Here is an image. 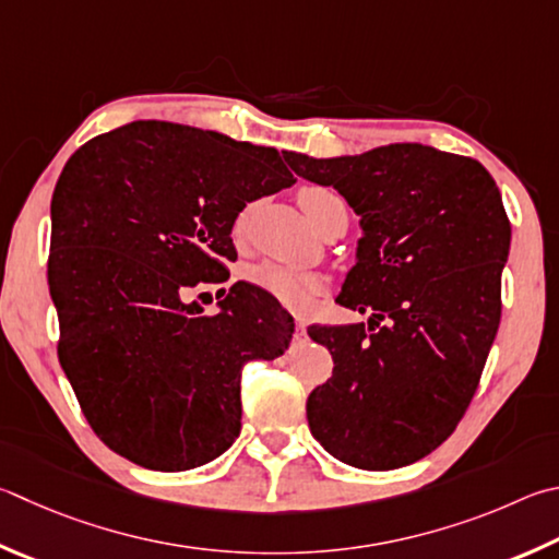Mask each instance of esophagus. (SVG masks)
<instances>
[{"mask_svg":"<svg viewBox=\"0 0 559 559\" xmlns=\"http://www.w3.org/2000/svg\"><path fill=\"white\" fill-rule=\"evenodd\" d=\"M302 334H306V322L296 320V337H302Z\"/></svg>","mask_w":559,"mask_h":559,"instance_id":"esophagus-1","label":"esophagus"}]
</instances>
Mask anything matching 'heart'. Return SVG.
<instances>
[{"mask_svg":"<svg viewBox=\"0 0 559 559\" xmlns=\"http://www.w3.org/2000/svg\"><path fill=\"white\" fill-rule=\"evenodd\" d=\"M300 207L310 222L318 229L328 225L330 219H334L342 212H347V205H344L342 195H337L332 188L324 186H308L298 192ZM245 222L247 215H241L235 225V235H241L245 231ZM247 278L251 286H257L261 290H266L269 296L276 298L281 306H286L290 310H308L314 298L324 290V281L318 273H308V271H298V269H288L281 266V263H259V266L249 269Z\"/></svg>","mask_w":559,"mask_h":559,"instance_id":"b5f03b06","label":"heart"}]
</instances>
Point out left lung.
Listing matches in <instances>:
<instances>
[{"instance_id":"left-lung-1","label":"left lung","mask_w":559,"mask_h":559,"mask_svg":"<svg viewBox=\"0 0 559 559\" xmlns=\"http://www.w3.org/2000/svg\"><path fill=\"white\" fill-rule=\"evenodd\" d=\"M359 215L337 302L369 324L308 330L334 369L308 399L312 438L357 469H399L450 438L479 385L501 320L511 225L479 160L423 144L293 156Z\"/></svg>"}]
</instances>
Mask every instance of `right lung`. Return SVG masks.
<instances>
[{
    "instance_id": "obj_1",
    "label": "right lung",
    "mask_w": 559,
    "mask_h": 559,
    "mask_svg": "<svg viewBox=\"0 0 559 559\" xmlns=\"http://www.w3.org/2000/svg\"><path fill=\"white\" fill-rule=\"evenodd\" d=\"M293 151L139 119L80 146L50 200L58 359L109 450L186 472L241 430V369L288 349L290 314L237 281L215 314L192 300L229 278L247 202L290 188Z\"/></svg>"
}]
</instances>
